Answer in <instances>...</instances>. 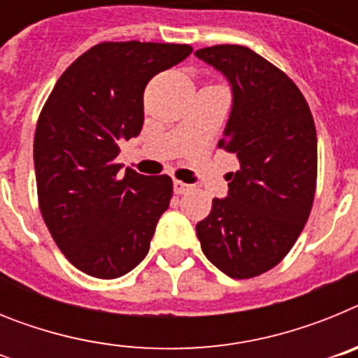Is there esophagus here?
Returning <instances> with one entry per match:
<instances>
[{"label": "esophagus", "instance_id": "obj_1", "mask_svg": "<svg viewBox=\"0 0 358 358\" xmlns=\"http://www.w3.org/2000/svg\"><path fill=\"white\" fill-rule=\"evenodd\" d=\"M189 188H192V186H189V185H186V182H182V181H177V179H173V192H176L177 195L185 194V192H188Z\"/></svg>", "mask_w": 358, "mask_h": 358}]
</instances>
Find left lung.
<instances>
[{
  "label": "left lung",
  "mask_w": 358,
  "mask_h": 358,
  "mask_svg": "<svg viewBox=\"0 0 358 358\" xmlns=\"http://www.w3.org/2000/svg\"><path fill=\"white\" fill-rule=\"evenodd\" d=\"M222 73L233 107L218 147L236 157L226 199L197 224L202 252L235 280L260 276L292 249L308 220L317 181V134L299 87L240 44L195 52Z\"/></svg>",
  "instance_id": "8db88e82"
}]
</instances>
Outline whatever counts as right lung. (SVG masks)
Returning a JSON list of instances; mask_svg holds the SVG:
<instances>
[{
    "instance_id": "add662e5",
    "label": "right lung",
    "mask_w": 358,
    "mask_h": 358,
    "mask_svg": "<svg viewBox=\"0 0 358 358\" xmlns=\"http://www.w3.org/2000/svg\"><path fill=\"white\" fill-rule=\"evenodd\" d=\"M188 44L100 43L57 80L37 120L34 164L39 208L62 255L78 271L115 280L147 256L172 179L118 176V143L143 127V91L185 61Z\"/></svg>"
}]
</instances>
